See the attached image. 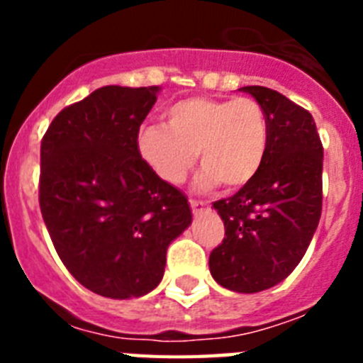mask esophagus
<instances>
[{
  "instance_id": "esophagus-1",
  "label": "esophagus",
  "mask_w": 363,
  "mask_h": 363,
  "mask_svg": "<svg viewBox=\"0 0 363 363\" xmlns=\"http://www.w3.org/2000/svg\"><path fill=\"white\" fill-rule=\"evenodd\" d=\"M189 203H191L192 214H201V213H203L205 209H209V203H207V201L194 200V198H192V200L189 201Z\"/></svg>"
}]
</instances>
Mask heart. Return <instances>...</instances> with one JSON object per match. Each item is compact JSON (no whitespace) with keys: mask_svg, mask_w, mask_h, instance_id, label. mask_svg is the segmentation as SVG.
I'll return each instance as SVG.
<instances>
[{"mask_svg":"<svg viewBox=\"0 0 363 363\" xmlns=\"http://www.w3.org/2000/svg\"><path fill=\"white\" fill-rule=\"evenodd\" d=\"M267 145V116L252 98L182 99L167 112V127L143 125L136 136L140 158L169 185L184 184L200 152L203 171L196 184L203 191L249 184L264 165Z\"/></svg>","mask_w":363,"mask_h":363,"instance_id":"obj_1","label":"heart"}]
</instances>
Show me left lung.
I'll use <instances>...</instances> for the list:
<instances>
[{
	"label": "left lung",
	"mask_w": 363,
	"mask_h": 363,
	"mask_svg": "<svg viewBox=\"0 0 363 363\" xmlns=\"http://www.w3.org/2000/svg\"><path fill=\"white\" fill-rule=\"evenodd\" d=\"M265 111L269 145L258 174L214 201L225 238L211 252L214 280L236 293L280 284L306 255L322 214L323 147L309 111L267 86H242Z\"/></svg>",
	"instance_id": "left-lung-1"
}]
</instances>
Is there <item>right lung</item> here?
Here are the masks:
<instances>
[{"label":"right lung","instance_id":"right-lung-1","mask_svg":"<svg viewBox=\"0 0 363 363\" xmlns=\"http://www.w3.org/2000/svg\"><path fill=\"white\" fill-rule=\"evenodd\" d=\"M156 94L158 86H101L63 108L41 140L45 225L70 274L101 296L150 293L167 247L192 221L187 196L136 149Z\"/></svg>","mask_w":363,"mask_h":363}]
</instances>
